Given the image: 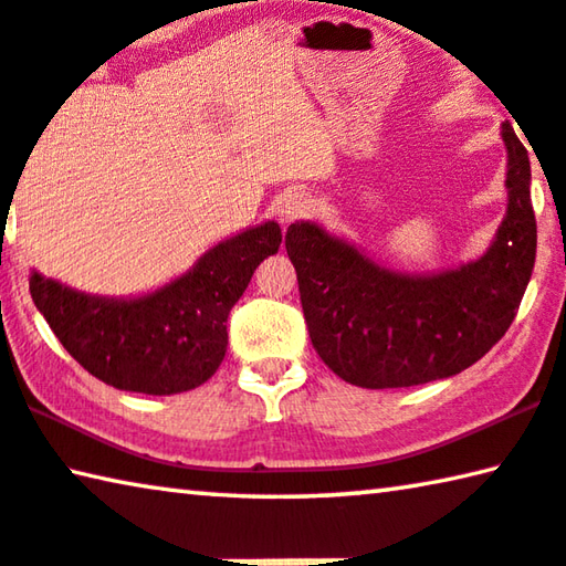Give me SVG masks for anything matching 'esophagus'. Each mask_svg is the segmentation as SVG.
<instances>
[{
	"mask_svg": "<svg viewBox=\"0 0 566 566\" xmlns=\"http://www.w3.org/2000/svg\"><path fill=\"white\" fill-rule=\"evenodd\" d=\"M311 210H313L311 197L306 192H301V189H291V192H285L281 197V202L275 207V214L283 224H291L295 220H301V217H308Z\"/></svg>",
	"mask_w": 566,
	"mask_h": 566,
	"instance_id": "esophagus-1",
	"label": "esophagus"
}]
</instances>
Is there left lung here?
<instances>
[{
    "instance_id": "obj_1",
    "label": "left lung",
    "mask_w": 566,
    "mask_h": 566,
    "mask_svg": "<svg viewBox=\"0 0 566 566\" xmlns=\"http://www.w3.org/2000/svg\"><path fill=\"white\" fill-rule=\"evenodd\" d=\"M501 136L506 217L491 248L468 265L397 273L316 222H293L285 232L311 344L344 381L392 389L453 377L509 332L534 271L536 220L528 154L511 124Z\"/></svg>"
}]
</instances>
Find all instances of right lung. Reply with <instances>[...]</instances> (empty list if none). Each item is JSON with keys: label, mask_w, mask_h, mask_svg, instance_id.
<instances>
[{"label": "right lung", "mask_w": 566, "mask_h": 566, "mask_svg": "<svg viewBox=\"0 0 566 566\" xmlns=\"http://www.w3.org/2000/svg\"><path fill=\"white\" fill-rule=\"evenodd\" d=\"M277 222L234 234L192 271L138 298H103L30 275V293L67 354L126 392L177 395L205 385L228 352V316L255 268L281 248Z\"/></svg>", "instance_id": "add662e5"}]
</instances>
